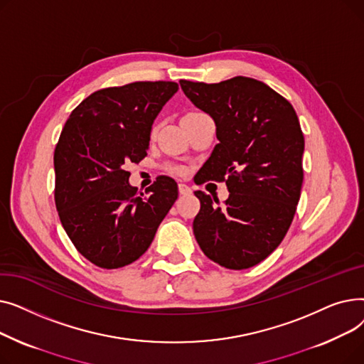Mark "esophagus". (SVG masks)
Wrapping results in <instances>:
<instances>
[{
    "label": "esophagus",
    "instance_id": "1",
    "mask_svg": "<svg viewBox=\"0 0 364 364\" xmlns=\"http://www.w3.org/2000/svg\"><path fill=\"white\" fill-rule=\"evenodd\" d=\"M178 192H180V195H190L192 193V188H190L187 184H184V183H180L178 184Z\"/></svg>",
    "mask_w": 364,
    "mask_h": 364
}]
</instances>
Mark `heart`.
<instances>
[{
	"label": "heart",
	"instance_id": "obj_1",
	"mask_svg": "<svg viewBox=\"0 0 364 364\" xmlns=\"http://www.w3.org/2000/svg\"><path fill=\"white\" fill-rule=\"evenodd\" d=\"M202 112H198V110H190L184 114V118H190V117H196V114H200ZM166 169L174 172V174H186V168L181 166V165H166Z\"/></svg>",
	"mask_w": 364,
	"mask_h": 364
}]
</instances>
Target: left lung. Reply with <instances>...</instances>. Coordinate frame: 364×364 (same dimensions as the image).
<instances>
[{"label":"left lung","instance_id":"obj_1","mask_svg":"<svg viewBox=\"0 0 364 364\" xmlns=\"http://www.w3.org/2000/svg\"><path fill=\"white\" fill-rule=\"evenodd\" d=\"M195 106L217 125L208 180L225 181L220 205L200 190L193 233L203 254L230 270H245L269 257L288 233L304 180V134L292 105L269 85L246 76L218 84L181 80Z\"/></svg>","mask_w":364,"mask_h":364}]
</instances>
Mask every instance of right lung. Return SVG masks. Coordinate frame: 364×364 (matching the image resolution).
<instances>
[{
	"instance_id": "add662e5",
	"label": "right lung",
	"mask_w": 364,
	"mask_h": 364,
	"mask_svg": "<svg viewBox=\"0 0 364 364\" xmlns=\"http://www.w3.org/2000/svg\"><path fill=\"white\" fill-rule=\"evenodd\" d=\"M177 90L172 81H139L94 91L55 144L57 213L76 251L102 269L139 259L178 198L165 176L139 195L125 171L147 155L151 124Z\"/></svg>"
}]
</instances>
